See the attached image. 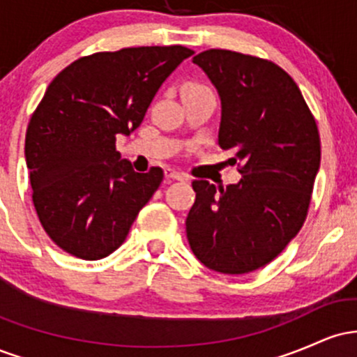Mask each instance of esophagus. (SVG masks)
<instances>
[{
  "label": "esophagus",
  "instance_id": "1",
  "mask_svg": "<svg viewBox=\"0 0 357 357\" xmlns=\"http://www.w3.org/2000/svg\"><path fill=\"white\" fill-rule=\"evenodd\" d=\"M165 176L167 179H176V181H186V178L181 173H178V171L171 169V167H167V169L165 171Z\"/></svg>",
  "mask_w": 357,
  "mask_h": 357
}]
</instances>
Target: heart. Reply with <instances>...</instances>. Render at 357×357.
Returning <instances> with one entry per match:
<instances>
[{"mask_svg":"<svg viewBox=\"0 0 357 357\" xmlns=\"http://www.w3.org/2000/svg\"><path fill=\"white\" fill-rule=\"evenodd\" d=\"M204 85H199V84H186V87L184 89H203Z\"/></svg>","mask_w":357,"mask_h":357,"instance_id":"heart-1","label":"heart"}]
</instances>
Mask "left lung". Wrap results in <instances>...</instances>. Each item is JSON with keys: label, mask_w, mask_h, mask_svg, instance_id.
<instances>
[{"label": "left lung", "mask_w": 357, "mask_h": 357, "mask_svg": "<svg viewBox=\"0 0 357 357\" xmlns=\"http://www.w3.org/2000/svg\"><path fill=\"white\" fill-rule=\"evenodd\" d=\"M192 63L218 90V144L235 153L241 179L218 190L192 181L188 241L204 267L240 275L270 264L304 225L321 137L297 84L273 61L211 48Z\"/></svg>", "instance_id": "obj_1"}]
</instances>
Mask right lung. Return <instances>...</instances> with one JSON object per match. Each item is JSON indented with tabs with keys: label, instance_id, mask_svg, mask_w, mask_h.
I'll use <instances>...</instances> for the list:
<instances>
[{
	"label": "right lung",
	"instance_id": "add662e5",
	"mask_svg": "<svg viewBox=\"0 0 357 357\" xmlns=\"http://www.w3.org/2000/svg\"><path fill=\"white\" fill-rule=\"evenodd\" d=\"M192 53L181 45L99 52L48 85L28 124L24 158L36 215L61 250L99 260L124 243L165 174L136 173L116 139L141 126L162 82Z\"/></svg>",
	"mask_w": 357,
	"mask_h": 357
}]
</instances>
